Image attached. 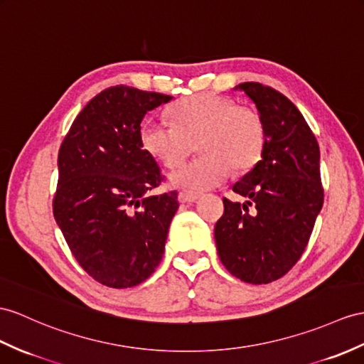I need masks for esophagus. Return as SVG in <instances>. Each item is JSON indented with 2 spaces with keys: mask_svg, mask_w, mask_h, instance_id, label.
Here are the masks:
<instances>
[{
  "mask_svg": "<svg viewBox=\"0 0 364 364\" xmlns=\"http://www.w3.org/2000/svg\"><path fill=\"white\" fill-rule=\"evenodd\" d=\"M177 199H179V202L182 203H191V202H196L200 199V194L199 193H193V191H181L179 196H177Z\"/></svg>",
  "mask_w": 364,
  "mask_h": 364,
  "instance_id": "obj_1",
  "label": "esophagus"
}]
</instances>
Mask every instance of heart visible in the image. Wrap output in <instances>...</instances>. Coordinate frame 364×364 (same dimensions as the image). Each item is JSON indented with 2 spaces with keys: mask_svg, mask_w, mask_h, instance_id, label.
I'll use <instances>...</instances> for the list:
<instances>
[{
  "mask_svg": "<svg viewBox=\"0 0 364 364\" xmlns=\"http://www.w3.org/2000/svg\"><path fill=\"white\" fill-rule=\"evenodd\" d=\"M173 125L145 120L139 131L140 145L166 168L179 166L194 149L199 154L170 174L173 187L205 191L224 182L232 173L250 171L265 146L261 115L233 99L198 94L176 102L170 108Z\"/></svg>",
  "mask_w": 364,
  "mask_h": 364,
  "instance_id": "heart-1",
  "label": "heart"
}]
</instances>
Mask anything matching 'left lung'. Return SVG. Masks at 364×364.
<instances>
[{
  "label": "left lung",
  "instance_id": "8db88e82",
  "mask_svg": "<svg viewBox=\"0 0 364 364\" xmlns=\"http://www.w3.org/2000/svg\"><path fill=\"white\" fill-rule=\"evenodd\" d=\"M265 128L261 161L233 185L244 203L224 198L215 227L218 255L244 282L269 284L294 267L312 235L324 191L320 146L303 114L270 86L245 82Z\"/></svg>",
  "mask_w": 364,
  "mask_h": 364
}]
</instances>
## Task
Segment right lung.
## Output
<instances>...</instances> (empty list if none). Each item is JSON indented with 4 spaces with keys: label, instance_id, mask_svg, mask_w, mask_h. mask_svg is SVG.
Instances as JSON below:
<instances>
[{
    "label": "right lung",
    "instance_id": "add662e5",
    "mask_svg": "<svg viewBox=\"0 0 364 364\" xmlns=\"http://www.w3.org/2000/svg\"><path fill=\"white\" fill-rule=\"evenodd\" d=\"M171 95L111 86L77 115L58 151L54 218L74 258L100 284L134 287L162 261L177 193L148 194L161 168L140 123Z\"/></svg>",
    "mask_w": 364,
    "mask_h": 364
}]
</instances>
